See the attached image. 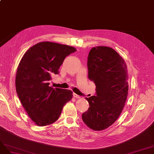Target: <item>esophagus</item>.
<instances>
[{"label":"esophagus","mask_w":154,"mask_h":154,"mask_svg":"<svg viewBox=\"0 0 154 154\" xmlns=\"http://www.w3.org/2000/svg\"><path fill=\"white\" fill-rule=\"evenodd\" d=\"M73 97H74V98H81V97L79 96V95H77L76 93H73Z\"/></svg>","instance_id":"esophagus-1"}]
</instances>
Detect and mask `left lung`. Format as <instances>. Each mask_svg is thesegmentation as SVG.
Wrapping results in <instances>:
<instances>
[{
  "label": "left lung",
  "mask_w": 154,
  "mask_h": 154,
  "mask_svg": "<svg viewBox=\"0 0 154 154\" xmlns=\"http://www.w3.org/2000/svg\"><path fill=\"white\" fill-rule=\"evenodd\" d=\"M123 59L111 47H93L88 57V78L95 84V95L86 98L90 104L82 115L94 131L110 127L120 116L128 90V73Z\"/></svg>",
  "instance_id": "left-lung-1"
}]
</instances>
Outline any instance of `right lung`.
Wrapping results in <instances>:
<instances>
[{
  "mask_svg": "<svg viewBox=\"0 0 154 154\" xmlns=\"http://www.w3.org/2000/svg\"><path fill=\"white\" fill-rule=\"evenodd\" d=\"M66 45L43 42L24 54L17 70L16 91L23 107L39 126L58 120L64 106L72 98L71 90L49 86V81L65 57L75 52Z\"/></svg>",
  "mask_w": 154,
  "mask_h": 154,
  "instance_id": "add662e5",
  "label": "right lung"
}]
</instances>
